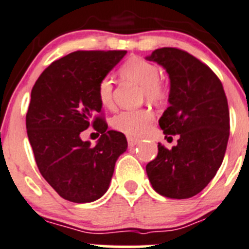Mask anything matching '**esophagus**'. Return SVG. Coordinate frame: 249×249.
Here are the masks:
<instances>
[{
	"instance_id": "1",
	"label": "esophagus",
	"mask_w": 249,
	"mask_h": 249,
	"mask_svg": "<svg viewBox=\"0 0 249 249\" xmlns=\"http://www.w3.org/2000/svg\"><path fill=\"white\" fill-rule=\"evenodd\" d=\"M127 143H129L130 147H135V145H136V144H139V143H140V140L135 139V137H130V136H127Z\"/></svg>"
}]
</instances>
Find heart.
Returning <instances> with one entry per match:
<instances>
[{
  "mask_svg": "<svg viewBox=\"0 0 249 249\" xmlns=\"http://www.w3.org/2000/svg\"><path fill=\"white\" fill-rule=\"evenodd\" d=\"M120 77L135 80L142 85L143 94L149 101H159L164 96V87L159 80L160 70L157 65L141 57L126 60L119 69ZM97 96L102 106L110 108L114 102L113 97V79L108 76L100 79L97 84ZM154 119V114L149 109L123 110L114 115L112 126L117 131L130 137H140L147 134Z\"/></svg>",
  "mask_w": 249,
  "mask_h": 249,
  "instance_id": "1",
  "label": "heart"
}]
</instances>
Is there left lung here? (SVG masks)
I'll list each match as a JSON object with an SVG mask.
<instances>
[{"label": "left lung", "mask_w": 249, "mask_h": 249, "mask_svg": "<svg viewBox=\"0 0 249 249\" xmlns=\"http://www.w3.org/2000/svg\"><path fill=\"white\" fill-rule=\"evenodd\" d=\"M145 59L169 74L170 106L159 125L165 135H179L172 149L159 143L145 171L160 195L188 199L212 180L224 159L230 131L227 96L212 70L184 50L160 48Z\"/></svg>", "instance_id": "left-lung-1"}]
</instances>
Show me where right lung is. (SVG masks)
Returning <instances> with one entry per match:
<instances>
[{
  "label": "right lung",
  "instance_id": "obj_1",
  "mask_svg": "<svg viewBox=\"0 0 249 249\" xmlns=\"http://www.w3.org/2000/svg\"><path fill=\"white\" fill-rule=\"evenodd\" d=\"M125 50H78L52 62L31 91L27 137L39 172L65 200L85 203L108 190L118 158L126 150L122 132L107 130L97 84ZM90 124L102 132L97 144L80 139Z\"/></svg>",
  "mask_w": 249,
  "mask_h": 249
}]
</instances>
